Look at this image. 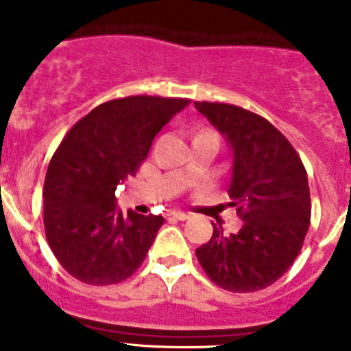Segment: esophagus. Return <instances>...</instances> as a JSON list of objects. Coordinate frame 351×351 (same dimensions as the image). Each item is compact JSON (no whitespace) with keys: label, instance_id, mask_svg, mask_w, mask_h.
<instances>
[{"label":"esophagus","instance_id":"esophagus-1","mask_svg":"<svg viewBox=\"0 0 351 351\" xmlns=\"http://www.w3.org/2000/svg\"><path fill=\"white\" fill-rule=\"evenodd\" d=\"M167 216H169V218H172V219H181V221H184V219L190 218V214L182 213V210H170Z\"/></svg>","mask_w":351,"mask_h":351}]
</instances>
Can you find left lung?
Masks as SVG:
<instances>
[{"instance_id":"8db88e82","label":"left lung","mask_w":351,"mask_h":351,"mask_svg":"<svg viewBox=\"0 0 351 351\" xmlns=\"http://www.w3.org/2000/svg\"><path fill=\"white\" fill-rule=\"evenodd\" d=\"M230 142V207L244 221L237 234L214 225L197 258L214 285L228 291L263 290L280 280L302 250L311 219L308 173L293 145L265 117L218 101H197Z\"/></svg>"}]
</instances>
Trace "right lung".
Wrapping results in <instances>:
<instances>
[{"label":"right lung","instance_id":"obj_1","mask_svg":"<svg viewBox=\"0 0 351 351\" xmlns=\"http://www.w3.org/2000/svg\"><path fill=\"white\" fill-rule=\"evenodd\" d=\"M190 101L147 95L105 101L56 149L43 182V226L54 256L75 280L107 287L142 265L165 219L125 216L116 188L135 176L160 130Z\"/></svg>","mask_w":351,"mask_h":351}]
</instances>
